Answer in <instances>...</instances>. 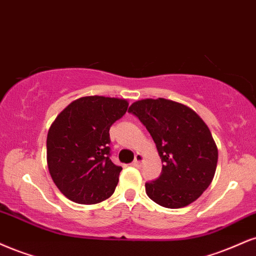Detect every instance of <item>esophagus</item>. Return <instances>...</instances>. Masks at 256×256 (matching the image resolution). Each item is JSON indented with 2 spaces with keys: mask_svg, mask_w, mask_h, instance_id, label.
I'll use <instances>...</instances> for the list:
<instances>
[{
  "mask_svg": "<svg viewBox=\"0 0 256 256\" xmlns=\"http://www.w3.org/2000/svg\"><path fill=\"white\" fill-rule=\"evenodd\" d=\"M143 160H144V156L142 155V154H137V155L134 156V161L132 162V166H134V167H138V166L142 164Z\"/></svg>",
  "mask_w": 256,
  "mask_h": 256,
  "instance_id": "1",
  "label": "esophagus"
}]
</instances>
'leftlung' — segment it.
I'll return each mask as SVG.
<instances>
[{
    "instance_id": "8db88e82",
    "label": "left lung",
    "mask_w": 256,
    "mask_h": 256,
    "mask_svg": "<svg viewBox=\"0 0 256 256\" xmlns=\"http://www.w3.org/2000/svg\"><path fill=\"white\" fill-rule=\"evenodd\" d=\"M128 112L152 134L163 163L161 175L146 184L148 196L168 208L198 199L212 182L218 161L204 120L190 107L162 98L136 101Z\"/></svg>"
}]
</instances>
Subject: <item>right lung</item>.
<instances>
[{
	"label": "right lung",
	"instance_id": "obj_1",
	"mask_svg": "<svg viewBox=\"0 0 256 256\" xmlns=\"http://www.w3.org/2000/svg\"><path fill=\"white\" fill-rule=\"evenodd\" d=\"M128 106L124 98H80L52 122L46 140L48 172L72 202L98 204L114 192L122 168L110 158V128Z\"/></svg>",
	"mask_w": 256,
	"mask_h": 256
}]
</instances>
